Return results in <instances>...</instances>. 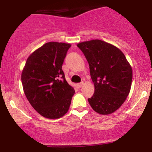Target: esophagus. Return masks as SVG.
<instances>
[{"instance_id": "esophagus-1", "label": "esophagus", "mask_w": 152, "mask_h": 152, "mask_svg": "<svg viewBox=\"0 0 152 152\" xmlns=\"http://www.w3.org/2000/svg\"><path fill=\"white\" fill-rule=\"evenodd\" d=\"M83 82H81V83H77V84H76V86H77L78 88H81V87L83 86Z\"/></svg>"}]
</instances>
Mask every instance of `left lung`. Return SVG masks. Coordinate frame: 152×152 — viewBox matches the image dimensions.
I'll list each match as a JSON object with an SVG mask.
<instances>
[{"mask_svg":"<svg viewBox=\"0 0 152 152\" xmlns=\"http://www.w3.org/2000/svg\"><path fill=\"white\" fill-rule=\"evenodd\" d=\"M77 46L89 64L95 88L93 96L88 99L90 106L99 114H112L129 94L132 66L119 48L102 40L83 41Z\"/></svg>","mask_w":152,"mask_h":152,"instance_id":"1","label":"left lung"}]
</instances>
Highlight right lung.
Masks as SVG:
<instances>
[{
    "label": "right lung",
    "mask_w": 152,
    "mask_h": 152,
    "mask_svg": "<svg viewBox=\"0 0 152 152\" xmlns=\"http://www.w3.org/2000/svg\"><path fill=\"white\" fill-rule=\"evenodd\" d=\"M70 43L48 42L27 58L21 74L23 91L43 117L56 119L69 111L74 88L65 78L62 65Z\"/></svg>",
    "instance_id": "right-lung-1"
}]
</instances>
